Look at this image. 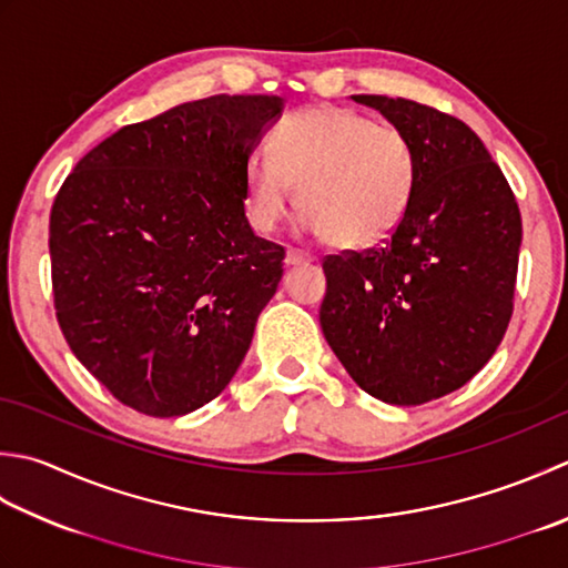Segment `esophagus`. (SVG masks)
<instances>
[{"label": "esophagus", "instance_id": "obj_1", "mask_svg": "<svg viewBox=\"0 0 568 568\" xmlns=\"http://www.w3.org/2000/svg\"><path fill=\"white\" fill-rule=\"evenodd\" d=\"M310 261H313V255H307L297 248H287V253H285V265H303Z\"/></svg>", "mask_w": 568, "mask_h": 568}]
</instances>
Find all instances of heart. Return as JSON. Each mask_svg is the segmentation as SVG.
Here are the masks:
<instances>
[{
  "label": "heart",
  "instance_id": "obj_1",
  "mask_svg": "<svg viewBox=\"0 0 568 568\" xmlns=\"http://www.w3.org/2000/svg\"><path fill=\"white\" fill-rule=\"evenodd\" d=\"M246 214L258 231L281 226L293 206L305 226L337 248H369L404 224L418 186L416 144L392 122L320 105L277 122L271 152L243 170Z\"/></svg>",
  "mask_w": 568,
  "mask_h": 568
}]
</instances>
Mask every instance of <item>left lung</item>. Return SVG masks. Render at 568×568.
I'll return each instance as SVG.
<instances>
[{
	"label": "left lung",
	"mask_w": 568,
	"mask_h": 568,
	"mask_svg": "<svg viewBox=\"0 0 568 568\" xmlns=\"http://www.w3.org/2000/svg\"><path fill=\"white\" fill-rule=\"evenodd\" d=\"M354 100L414 140L418 186L392 239L322 263L320 325L366 394L418 406L468 384L503 342L521 216L503 170L463 120L406 98Z\"/></svg>",
	"instance_id": "obj_1"
}]
</instances>
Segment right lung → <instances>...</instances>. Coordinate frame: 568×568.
<instances>
[{
    "label": "right lung",
    "mask_w": 568,
    "mask_h": 568,
    "mask_svg": "<svg viewBox=\"0 0 568 568\" xmlns=\"http://www.w3.org/2000/svg\"><path fill=\"white\" fill-rule=\"evenodd\" d=\"M277 95H211L120 128L51 206L53 307L120 404L172 418L224 392L283 277L255 236L243 170Z\"/></svg>",
    "instance_id": "1"
}]
</instances>
